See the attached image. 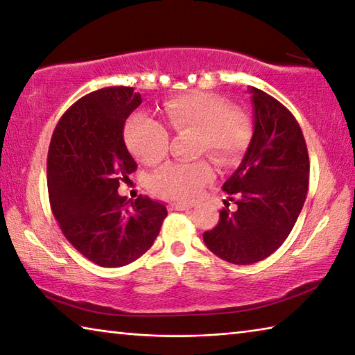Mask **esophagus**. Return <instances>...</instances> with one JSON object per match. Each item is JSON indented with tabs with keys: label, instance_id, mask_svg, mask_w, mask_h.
Returning <instances> with one entry per match:
<instances>
[{
	"label": "esophagus",
	"instance_id": "obj_1",
	"mask_svg": "<svg viewBox=\"0 0 355 355\" xmlns=\"http://www.w3.org/2000/svg\"><path fill=\"white\" fill-rule=\"evenodd\" d=\"M170 209L171 211H189V209H191V206L182 205V202H171Z\"/></svg>",
	"mask_w": 355,
	"mask_h": 355
}]
</instances>
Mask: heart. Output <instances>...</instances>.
I'll return each mask as SVG.
<instances>
[{"mask_svg":"<svg viewBox=\"0 0 355 355\" xmlns=\"http://www.w3.org/2000/svg\"><path fill=\"white\" fill-rule=\"evenodd\" d=\"M164 114L173 132L195 130L198 153H207L222 166L234 165L252 138L250 116L209 92L171 98L164 103ZM125 143L138 160L157 164L168 150V130L150 116L137 113L127 121ZM212 176L214 170L207 160L173 162L154 174L153 187L165 198L190 201Z\"/></svg>","mask_w":355,"mask_h":355,"instance_id":"b5f03b06","label":"heart"}]
</instances>
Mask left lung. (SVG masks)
Segmentation results:
<instances>
[{
	"instance_id": "left-lung-1",
	"label": "left lung",
	"mask_w": 355,
	"mask_h": 355,
	"mask_svg": "<svg viewBox=\"0 0 355 355\" xmlns=\"http://www.w3.org/2000/svg\"><path fill=\"white\" fill-rule=\"evenodd\" d=\"M253 137L241 165L223 184L237 209L220 211L217 226L202 234L214 254L232 264H253L289 236L309 191L310 160L304 133L289 110L250 86Z\"/></svg>"
}]
</instances>
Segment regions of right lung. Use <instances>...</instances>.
Here are the masks:
<instances>
[{"instance_id": "right-lung-1", "label": "right lung", "mask_w": 355, "mask_h": 355, "mask_svg": "<svg viewBox=\"0 0 355 355\" xmlns=\"http://www.w3.org/2000/svg\"><path fill=\"white\" fill-rule=\"evenodd\" d=\"M141 103L129 86L81 97L62 114L51 137L46 185L62 234L92 263L130 264L153 247L166 207L139 195L118 193L121 179L137 170L124 143V125Z\"/></svg>"}]
</instances>
